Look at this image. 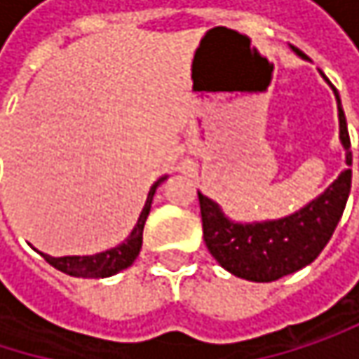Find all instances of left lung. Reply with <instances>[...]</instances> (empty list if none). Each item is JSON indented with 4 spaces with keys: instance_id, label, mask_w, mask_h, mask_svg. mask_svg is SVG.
<instances>
[{
    "instance_id": "1",
    "label": "left lung",
    "mask_w": 359,
    "mask_h": 359,
    "mask_svg": "<svg viewBox=\"0 0 359 359\" xmlns=\"http://www.w3.org/2000/svg\"><path fill=\"white\" fill-rule=\"evenodd\" d=\"M291 49L302 60H310L297 47L291 45ZM323 79L330 85L324 74ZM330 89L339 109V139L345 149V164L351 166V143L345 111L341 108V97L337 89L332 85ZM349 189L351 170L347 168L316 199H312L295 214L262 222H235L214 199L197 191L203 241L216 262L231 274L253 283L276 280L302 270L320 255L343 216Z\"/></svg>"
}]
</instances>
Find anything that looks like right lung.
I'll use <instances>...</instances> for the list:
<instances>
[{"label":"right lung","mask_w":359,"mask_h":359,"mask_svg":"<svg viewBox=\"0 0 359 359\" xmlns=\"http://www.w3.org/2000/svg\"><path fill=\"white\" fill-rule=\"evenodd\" d=\"M168 177H162L158 179L149 193H147V199H145V205L139 214V220L137 224L133 226L130 235L116 248L106 251H100V253H93V255H64V257H53V255H47L43 251H39L45 262H49L53 268H57L60 272L64 274H70V276H79V278H106L111 274H118L120 270L128 268L143 245V226H145V220L149 216V210H151V201H154V195H156V189L164 182Z\"/></svg>","instance_id":"add662e5"}]
</instances>
